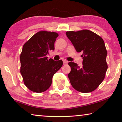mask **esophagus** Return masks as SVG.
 <instances>
[{
  "label": "esophagus",
  "instance_id": "esophagus-1",
  "mask_svg": "<svg viewBox=\"0 0 122 122\" xmlns=\"http://www.w3.org/2000/svg\"><path fill=\"white\" fill-rule=\"evenodd\" d=\"M63 62L64 65H66V64L68 63V61H66V60H63Z\"/></svg>",
  "mask_w": 122,
  "mask_h": 122
}]
</instances>
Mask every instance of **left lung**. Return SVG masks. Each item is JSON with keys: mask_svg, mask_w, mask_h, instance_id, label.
<instances>
[{"mask_svg": "<svg viewBox=\"0 0 122 122\" xmlns=\"http://www.w3.org/2000/svg\"><path fill=\"white\" fill-rule=\"evenodd\" d=\"M66 35L77 52H82V67L69 62L68 75L73 87L81 92H92L102 83L108 69L107 51L103 39L89 30L69 31Z\"/></svg>", "mask_w": 122, "mask_h": 122, "instance_id": "obj_1", "label": "left lung"}]
</instances>
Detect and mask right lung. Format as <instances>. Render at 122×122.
I'll use <instances>...</instances> for the list:
<instances>
[{
    "mask_svg": "<svg viewBox=\"0 0 122 122\" xmlns=\"http://www.w3.org/2000/svg\"><path fill=\"white\" fill-rule=\"evenodd\" d=\"M58 36L55 32L40 31L22 47L20 73L24 84L32 92H42L48 89L53 75L62 66L61 60L54 61L46 56L49 51L54 50V43Z\"/></svg>",
    "mask_w": 122,
    "mask_h": 122,
    "instance_id": "obj_1",
    "label": "right lung"
}]
</instances>
